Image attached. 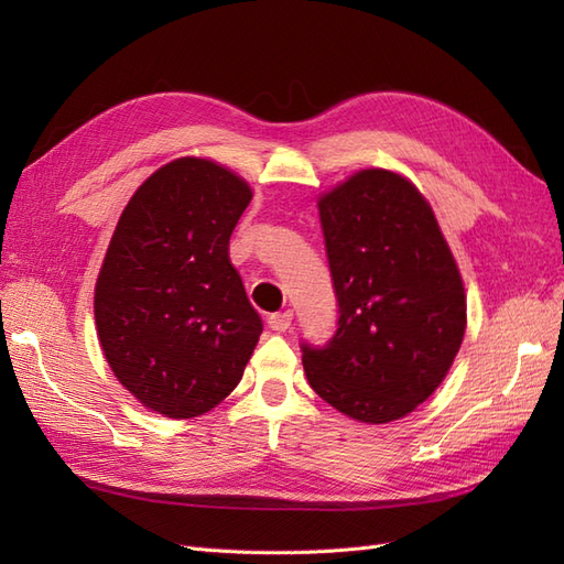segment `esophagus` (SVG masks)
Returning <instances> with one entry per match:
<instances>
[{"mask_svg":"<svg viewBox=\"0 0 564 564\" xmlns=\"http://www.w3.org/2000/svg\"><path fill=\"white\" fill-rule=\"evenodd\" d=\"M292 319H294V313L292 311H284V313H272L270 317H268V327L272 329V332H286L289 327H292Z\"/></svg>","mask_w":564,"mask_h":564,"instance_id":"obj_1","label":"esophagus"}]
</instances>
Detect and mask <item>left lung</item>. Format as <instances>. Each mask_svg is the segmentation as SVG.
<instances>
[{
    "label": "left lung",
    "instance_id": "left-lung-1",
    "mask_svg": "<svg viewBox=\"0 0 564 564\" xmlns=\"http://www.w3.org/2000/svg\"><path fill=\"white\" fill-rule=\"evenodd\" d=\"M317 207L338 322L327 346L301 344L305 377L355 421H398L447 377L466 332L464 280L431 204L400 174L362 169Z\"/></svg>",
    "mask_w": 564,
    "mask_h": 564
}]
</instances>
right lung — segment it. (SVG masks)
I'll return each instance as SVG.
<instances>
[{"instance_id": "right-lung-1", "label": "right lung", "mask_w": 564, "mask_h": 564, "mask_svg": "<svg viewBox=\"0 0 564 564\" xmlns=\"http://www.w3.org/2000/svg\"><path fill=\"white\" fill-rule=\"evenodd\" d=\"M251 187L212 160L158 169L117 220L94 315L115 377L152 412L193 419L240 383L263 322L230 263Z\"/></svg>"}]
</instances>
